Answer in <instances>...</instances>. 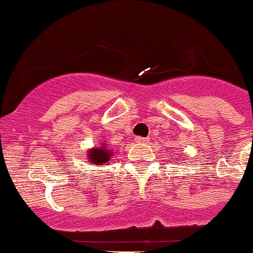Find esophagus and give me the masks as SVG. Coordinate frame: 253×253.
<instances>
[{"mask_svg": "<svg viewBox=\"0 0 253 253\" xmlns=\"http://www.w3.org/2000/svg\"><path fill=\"white\" fill-rule=\"evenodd\" d=\"M135 141L140 142V144H144V142H147L146 137H141V136H136L135 137Z\"/></svg>", "mask_w": 253, "mask_h": 253, "instance_id": "esophagus-1", "label": "esophagus"}]
</instances>
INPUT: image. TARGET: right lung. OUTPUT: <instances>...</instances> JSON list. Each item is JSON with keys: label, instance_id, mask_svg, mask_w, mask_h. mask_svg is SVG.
<instances>
[{"label": "right lung", "instance_id": "add662e5", "mask_svg": "<svg viewBox=\"0 0 253 253\" xmlns=\"http://www.w3.org/2000/svg\"><path fill=\"white\" fill-rule=\"evenodd\" d=\"M112 156V152L108 149H93L88 151V159L92 165L98 166V165H103L109 161V157Z\"/></svg>", "mask_w": 253, "mask_h": 253}]
</instances>
